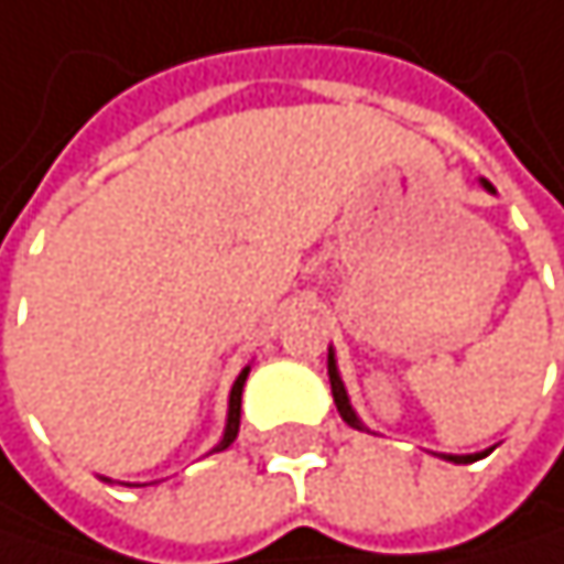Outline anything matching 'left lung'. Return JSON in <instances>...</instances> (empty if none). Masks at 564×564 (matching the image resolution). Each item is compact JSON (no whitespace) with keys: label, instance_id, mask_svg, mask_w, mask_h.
<instances>
[{"label":"left lung","instance_id":"obj_1","mask_svg":"<svg viewBox=\"0 0 564 564\" xmlns=\"http://www.w3.org/2000/svg\"><path fill=\"white\" fill-rule=\"evenodd\" d=\"M485 186L491 189V183H485ZM327 375H330V391H334V404H337L340 417H344V421H347L350 427H360L357 414L350 411V401H347L344 381H340V375H337V365H334V354H327ZM441 458H448V462H455V465H468V462H478V458H485V452H481V455H441Z\"/></svg>","mask_w":564,"mask_h":564}]
</instances>
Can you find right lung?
I'll use <instances>...</instances> for the list:
<instances>
[{
	"label": "right lung",
	"mask_w": 564,
	"mask_h": 564,
	"mask_svg": "<svg viewBox=\"0 0 564 564\" xmlns=\"http://www.w3.org/2000/svg\"><path fill=\"white\" fill-rule=\"evenodd\" d=\"M247 375H250V368H243V371H240V378H237V384H234V391H230V414H227V431H224V441H220V445H217V452L230 448V445H234V437H237V431H240V394H243V381H247Z\"/></svg>",
	"instance_id": "obj_1"
}]
</instances>
